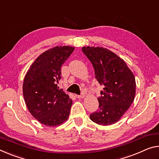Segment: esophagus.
<instances>
[{
  "mask_svg": "<svg viewBox=\"0 0 159 159\" xmlns=\"http://www.w3.org/2000/svg\"><path fill=\"white\" fill-rule=\"evenodd\" d=\"M75 97H76L77 98H85V95H84V94L75 95Z\"/></svg>",
  "mask_w": 159,
  "mask_h": 159,
  "instance_id": "34e87169",
  "label": "esophagus"
}]
</instances>
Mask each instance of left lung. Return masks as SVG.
<instances>
[{
    "label": "left lung",
    "mask_w": 159,
    "mask_h": 159,
    "mask_svg": "<svg viewBox=\"0 0 159 159\" xmlns=\"http://www.w3.org/2000/svg\"><path fill=\"white\" fill-rule=\"evenodd\" d=\"M82 51L92 63L95 79L104 86L98 98L99 108L90 115V120L103 126L115 124L134 101V75L124 60L109 49L84 47Z\"/></svg>",
    "instance_id": "obj_1"
}]
</instances>
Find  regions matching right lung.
Returning a JSON list of instances; mask_svg holds the SVG:
<instances>
[{"label":"right lung","mask_w":159,"mask_h":159,"mask_svg":"<svg viewBox=\"0 0 159 159\" xmlns=\"http://www.w3.org/2000/svg\"><path fill=\"white\" fill-rule=\"evenodd\" d=\"M75 48L55 47L39 55L25 75L22 92L30 112L40 123L49 127L68 120L72 100L59 89L61 67Z\"/></svg>","instance_id":"1"}]
</instances>
